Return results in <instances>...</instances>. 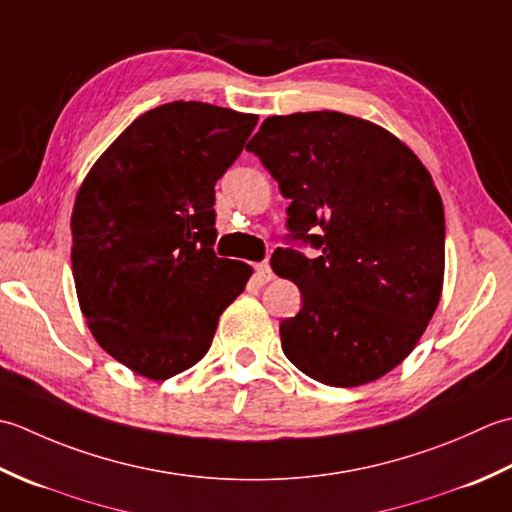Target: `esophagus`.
Listing matches in <instances>:
<instances>
[{
    "instance_id": "obj_1",
    "label": "esophagus",
    "mask_w": 512,
    "mask_h": 512,
    "mask_svg": "<svg viewBox=\"0 0 512 512\" xmlns=\"http://www.w3.org/2000/svg\"><path fill=\"white\" fill-rule=\"evenodd\" d=\"M256 276L260 283H269V280L274 278V271H271L269 263H260V265H256Z\"/></svg>"
}]
</instances>
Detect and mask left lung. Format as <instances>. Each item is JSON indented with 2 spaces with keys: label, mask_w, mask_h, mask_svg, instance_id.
I'll use <instances>...</instances> for the list:
<instances>
[{
  "label": "left lung",
  "mask_w": 512,
  "mask_h": 512,
  "mask_svg": "<svg viewBox=\"0 0 512 512\" xmlns=\"http://www.w3.org/2000/svg\"><path fill=\"white\" fill-rule=\"evenodd\" d=\"M247 152L291 198L289 232L320 249L271 256L302 294L280 322L287 360L329 387L380 380L442 298L444 205L429 170L382 125L333 110L267 117Z\"/></svg>",
  "instance_id": "1"
}]
</instances>
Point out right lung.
Listing matches in <instances>:
<instances>
[{"instance_id":"right-lung-1","label":"right lung","mask_w":512,"mask_h":512,"mask_svg":"<svg viewBox=\"0 0 512 512\" xmlns=\"http://www.w3.org/2000/svg\"><path fill=\"white\" fill-rule=\"evenodd\" d=\"M256 114L172 101L134 119L83 179L72 207V278L99 347L168 380L210 349L252 267L214 254V185Z\"/></svg>"}]
</instances>
